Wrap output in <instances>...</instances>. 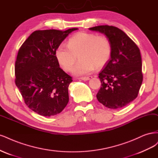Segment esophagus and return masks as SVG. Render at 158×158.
I'll list each match as a JSON object with an SVG mask.
<instances>
[{
  "label": "esophagus",
  "instance_id": "obj_1",
  "mask_svg": "<svg viewBox=\"0 0 158 158\" xmlns=\"http://www.w3.org/2000/svg\"><path fill=\"white\" fill-rule=\"evenodd\" d=\"M91 78H92V77H91V76H89V77H81V78H80V79H81V80H83V81H88V80L90 79Z\"/></svg>",
  "mask_w": 158,
  "mask_h": 158
}]
</instances>
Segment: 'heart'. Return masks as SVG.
<instances>
[{"mask_svg":"<svg viewBox=\"0 0 158 158\" xmlns=\"http://www.w3.org/2000/svg\"><path fill=\"white\" fill-rule=\"evenodd\" d=\"M111 52V44L106 36L79 32L68 40L67 47L59 45L55 56L60 67L65 72L72 69L77 56L80 60L72 73L75 75H83L92 72L95 66L99 68L106 64Z\"/></svg>","mask_w":158,"mask_h":158,"instance_id":"heart-1","label":"heart"}]
</instances>
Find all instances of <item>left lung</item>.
<instances>
[{"instance_id": "1", "label": "left lung", "mask_w": 158, "mask_h": 158, "mask_svg": "<svg viewBox=\"0 0 158 158\" xmlns=\"http://www.w3.org/2000/svg\"><path fill=\"white\" fill-rule=\"evenodd\" d=\"M89 29L104 34L112 47L111 58L99 73L102 86L96 98L108 108H123L137 97L143 80L140 50L118 27L106 25Z\"/></svg>"}]
</instances>
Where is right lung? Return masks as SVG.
Listing matches in <instances>:
<instances>
[{"label":"right lung","mask_w":158,"mask_h":158,"mask_svg":"<svg viewBox=\"0 0 158 158\" xmlns=\"http://www.w3.org/2000/svg\"><path fill=\"white\" fill-rule=\"evenodd\" d=\"M77 29L35 31L19 49L15 83L25 104L40 115H57L68 103V86L72 77L60 68L55 51Z\"/></svg>","instance_id":"add662e5"}]
</instances>
